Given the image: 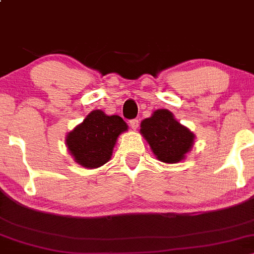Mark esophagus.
<instances>
[{
  "label": "esophagus",
  "instance_id": "obj_1",
  "mask_svg": "<svg viewBox=\"0 0 254 254\" xmlns=\"http://www.w3.org/2000/svg\"><path fill=\"white\" fill-rule=\"evenodd\" d=\"M130 127H131L134 130L137 129V127H138V119L130 120Z\"/></svg>",
  "mask_w": 254,
  "mask_h": 254
}]
</instances>
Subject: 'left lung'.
Wrapping results in <instances>:
<instances>
[{
  "label": "left lung",
  "mask_w": 254,
  "mask_h": 254,
  "mask_svg": "<svg viewBox=\"0 0 254 254\" xmlns=\"http://www.w3.org/2000/svg\"><path fill=\"white\" fill-rule=\"evenodd\" d=\"M141 135L161 162L183 161L193 146L194 134L181 125L168 109H157L141 122Z\"/></svg>",
  "instance_id": "1"
}]
</instances>
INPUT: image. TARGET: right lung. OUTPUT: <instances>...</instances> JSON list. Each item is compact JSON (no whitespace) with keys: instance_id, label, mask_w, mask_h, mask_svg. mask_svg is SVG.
<instances>
[{"instance_id":"right-lung-1","label":"right lung","mask_w":254,"mask_h":254,"mask_svg":"<svg viewBox=\"0 0 254 254\" xmlns=\"http://www.w3.org/2000/svg\"><path fill=\"white\" fill-rule=\"evenodd\" d=\"M127 130V123L119 116L96 109L66 135V147L78 164L93 169L111 159L118 136Z\"/></svg>"}]
</instances>
